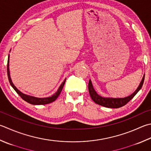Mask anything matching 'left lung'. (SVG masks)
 Listing matches in <instances>:
<instances>
[{
  "label": "left lung",
  "instance_id": "8db88e82",
  "mask_svg": "<svg viewBox=\"0 0 151 151\" xmlns=\"http://www.w3.org/2000/svg\"><path fill=\"white\" fill-rule=\"evenodd\" d=\"M145 79V75L143 76V79L141 81L140 84H139V87L130 96H127V97L124 98H104L99 95L97 93L94 89L93 87V85L91 83V81L89 80V85H88V89H89V92L90 94L92 100L95 102L96 104H98L99 105H101L102 106L106 107V108H112V109H118V108H120L122 106L126 105L127 102L134 97V96L137 93L139 90L141 89L142 86L143 85Z\"/></svg>",
  "mask_w": 151,
  "mask_h": 151
}]
</instances>
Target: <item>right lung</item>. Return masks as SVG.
Instances as JSON below:
<instances>
[{
    "label": "right lung",
    "instance_id": "add662e5",
    "mask_svg": "<svg viewBox=\"0 0 151 151\" xmlns=\"http://www.w3.org/2000/svg\"><path fill=\"white\" fill-rule=\"evenodd\" d=\"M7 75H8V80H9L10 83L11 85V86L13 87V89L16 91V92L18 94V95L20 96V97L24 100L25 101H26L27 102L31 104H35V105H41V104H49L50 102H52L55 101L56 99L58 98V96L60 95V94L62 89H63V87L65 84V81H66V79L64 81L63 83L61 84L58 90L57 91L55 95H53L52 96H50V97H47V98H37V97H34V96H29L27 95H25V94L22 93V92L19 91L17 89V88L14 86V85L12 82V80H11L10 76V72H9V56H8V63H7Z\"/></svg>",
    "mask_w": 151,
    "mask_h": 151
}]
</instances>
